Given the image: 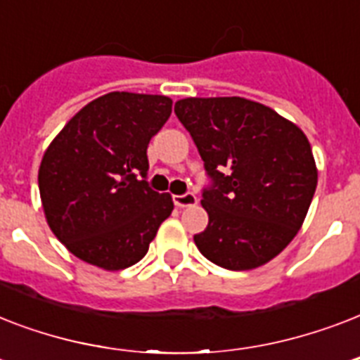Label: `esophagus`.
Here are the masks:
<instances>
[{
	"mask_svg": "<svg viewBox=\"0 0 360 360\" xmlns=\"http://www.w3.org/2000/svg\"><path fill=\"white\" fill-rule=\"evenodd\" d=\"M174 203L177 207H194L198 203V198L196 194L188 192V194H183V196H174Z\"/></svg>",
	"mask_w": 360,
	"mask_h": 360,
	"instance_id": "34e87169",
	"label": "esophagus"
}]
</instances>
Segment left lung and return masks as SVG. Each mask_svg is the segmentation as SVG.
I'll return each mask as SVG.
<instances>
[{
	"mask_svg": "<svg viewBox=\"0 0 360 360\" xmlns=\"http://www.w3.org/2000/svg\"><path fill=\"white\" fill-rule=\"evenodd\" d=\"M175 114L191 132L213 186L207 228L194 236L209 262L230 271L265 265L290 245L318 186L312 147L295 123L243 97H188Z\"/></svg>",
	"mask_w": 360,
	"mask_h": 360,
	"instance_id": "1",
	"label": "left lung"
}]
</instances>
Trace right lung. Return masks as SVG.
Returning <instances> with one entry per match:
<instances>
[{
    "label": "right lung",
    "instance_id": "obj_1",
    "mask_svg": "<svg viewBox=\"0 0 360 360\" xmlns=\"http://www.w3.org/2000/svg\"><path fill=\"white\" fill-rule=\"evenodd\" d=\"M172 114L164 95L112 91L70 117L39 168L44 217L70 254L104 271L146 256L174 211L147 186V146Z\"/></svg>",
    "mask_w": 360,
    "mask_h": 360
}]
</instances>
